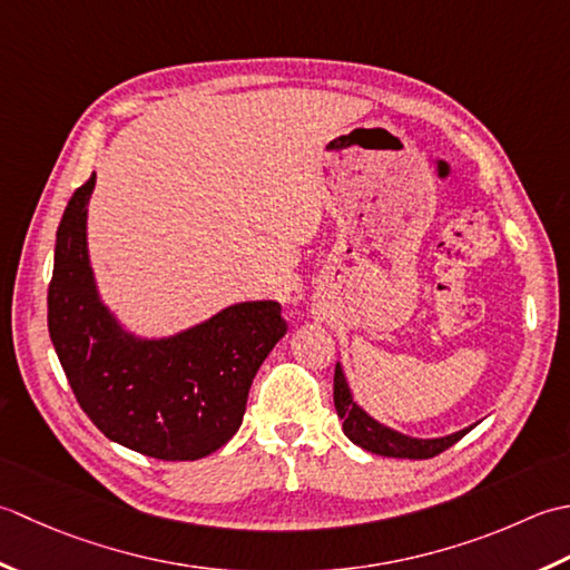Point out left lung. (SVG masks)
<instances>
[{
    "label": "left lung",
    "mask_w": 570,
    "mask_h": 570,
    "mask_svg": "<svg viewBox=\"0 0 570 570\" xmlns=\"http://www.w3.org/2000/svg\"><path fill=\"white\" fill-rule=\"evenodd\" d=\"M334 409H336V415L342 417L344 435L350 438L354 445L374 452V455H383V458H409V460L435 458L443 450L455 445L460 438L468 435L474 428V425H470V428H464V431H458L452 435L428 438V440L411 438V435L393 431V428L374 421V417H371L362 409V405L354 401L350 383H346V376L342 371V364H336V368H334Z\"/></svg>",
    "instance_id": "1"
}]
</instances>
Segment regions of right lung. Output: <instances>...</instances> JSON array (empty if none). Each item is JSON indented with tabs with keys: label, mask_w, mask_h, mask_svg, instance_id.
I'll return each instance as SVG.
<instances>
[{
	"label": "right lung",
	"mask_w": 570,
	"mask_h": 570,
	"mask_svg": "<svg viewBox=\"0 0 570 570\" xmlns=\"http://www.w3.org/2000/svg\"><path fill=\"white\" fill-rule=\"evenodd\" d=\"M78 187L56 230L49 334L76 401L100 433L147 458L199 460L240 428L250 383L287 327L273 299L238 302L179 334L127 332L98 295L88 202Z\"/></svg>",
	"instance_id": "obj_1"
}]
</instances>
